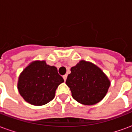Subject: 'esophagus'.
<instances>
[{
  "label": "esophagus",
  "mask_w": 132,
  "mask_h": 132,
  "mask_svg": "<svg viewBox=\"0 0 132 132\" xmlns=\"http://www.w3.org/2000/svg\"><path fill=\"white\" fill-rule=\"evenodd\" d=\"M63 80L66 81V78H67V75H66V74L63 75Z\"/></svg>",
  "instance_id": "1"
}]
</instances>
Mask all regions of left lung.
I'll return each mask as SVG.
<instances>
[{
	"mask_svg": "<svg viewBox=\"0 0 132 132\" xmlns=\"http://www.w3.org/2000/svg\"><path fill=\"white\" fill-rule=\"evenodd\" d=\"M66 83L77 102L86 105L96 104L103 99L110 86L108 77L97 66L81 61L71 69Z\"/></svg>",
	"mask_w": 132,
	"mask_h": 132,
	"instance_id": "1",
	"label": "left lung"
}]
</instances>
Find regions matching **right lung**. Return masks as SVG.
<instances>
[{
  "label": "right lung",
  "instance_id": "right-lung-1",
  "mask_svg": "<svg viewBox=\"0 0 132 132\" xmlns=\"http://www.w3.org/2000/svg\"><path fill=\"white\" fill-rule=\"evenodd\" d=\"M63 78L55 66L37 61L26 67L19 77L18 90L25 101L33 105H43L54 98L55 92Z\"/></svg>",
  "mask_w": 132,
  "mask_h": 132
}]
</instances>
